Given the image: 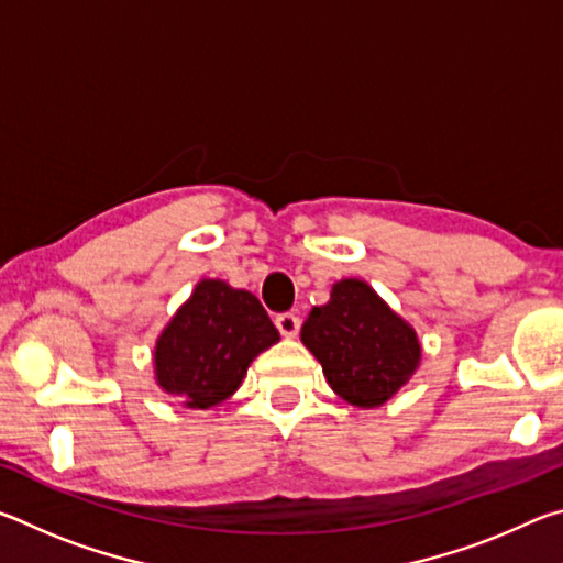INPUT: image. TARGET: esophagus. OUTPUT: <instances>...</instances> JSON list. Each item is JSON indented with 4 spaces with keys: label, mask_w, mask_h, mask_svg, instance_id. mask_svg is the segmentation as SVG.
Returning a JSON list of instances; mask_svg holds the SVG:
<instances>
[{
    "label": "esophagus",
    "mask_w": 563,
    "mask_h": 563,
    "mask_svg": "<svg viewBox=\"0 0 563 563\" xmlns=\"http://www.w3.org/2000/svg\"><path fill=\"white\" fill-rule=\"evenodd\" d=\"M275 328L280 330L283 338H295L300 330V318L292 316V312H280V316L275 318Z\"/></svg>",
    "instance_id": "1"
}]
</instances>
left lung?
Wrapping results in <instances>:
<instances>
[{
	"label": "left lung",
	"mask_w": 563,
	"mask_h": 563,
	"mask_svg": "<svg viewBox=\"0 0 563 563\" xmlns=\"http://www.w3.org/2000/svg\"><path fill=\"white\" fill-rule=\"evenodd\" d=\"M300 340L335 395L362 409L385 405L422 357L415 328L357 278L332 285L330 300L302 322Z\"/></svg>",
	"instance_id": "left-lung-1"
}]
</instances>
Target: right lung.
Listing matches in <instances>:
<instances>
[{
    "instance_id": "add662e5",
    "label": "right lung",
    "mask_w": 563,
    "mask_h": 563,
    "mask_svg": "<svg viewBox=\"0 0 563 563\" xmlns=\"http://www.w3.org/2000/svg\"><path fill=\"white\" fill-rule=\"evenodd\" d=\"M278 340L253 292L201 280L156 340V383L190 409L221 405L241 387L251 362Z\"/></svg>"
}]
</instances>
